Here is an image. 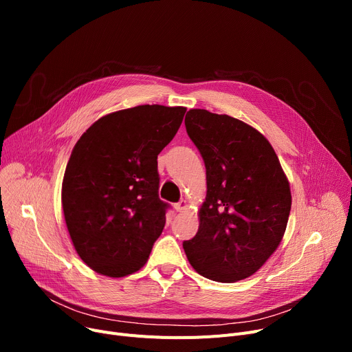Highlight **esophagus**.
I'll return each instance as SVG.
<instances>
[{"instance_id":"34e87169","label":"esophagus","mask_w":352,"mask_h":352,"mask_svg":"<svg viewBox=\"0 0 352 352\" xmlns=\"http://www.w3.org/2000/svg\"><path fill=\"white\" fill-rule=\"evenodd\" d=\"M187 207H188V204H187L186 199H181L179 202H177V204L174 206L175 211H178V212H181V211H184V210H187Z\"/></svg>"}]
</instances>
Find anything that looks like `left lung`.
I'll list each match as a JSON object with an SVG mask.
<instances>
[{"mask_svg": "<svg viewBox=\"0 0 352 352\" xmlns=\"http://www.w3.org/2000/svg\"><path fill=\"white\" fill-rule=\"evenodd\" d=\"M186 128L206 164L207 197L198 232L184 241V251L208 280H244L284 236L291 211L288 178L268 140L243 121L190 109Z\"/></svg>", "mask_w": 352, "mask_h": 352, "instance_id": "left-lung-1", "label": "left lung"}]
</instances>
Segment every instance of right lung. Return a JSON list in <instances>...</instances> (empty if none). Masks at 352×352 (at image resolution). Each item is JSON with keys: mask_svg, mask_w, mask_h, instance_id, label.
<instances>
[{"mask_svg": "<svg viewBox=\"0 0 352 352\" xmlns=\"http://www.w3.org/2000/svg\"><path fill=\"white\" fill-rule=\"evenodd\" d=\"M186 111L158 104L116 111L74 146L61 202L74 248L91 270L121 278L146 263L170 207L158 197L157 157Z\"/></svg>", "mask_w": 352, "mask_h": 352, "instance_id": "obj_1", "label": "right lung"}]
</instances>
